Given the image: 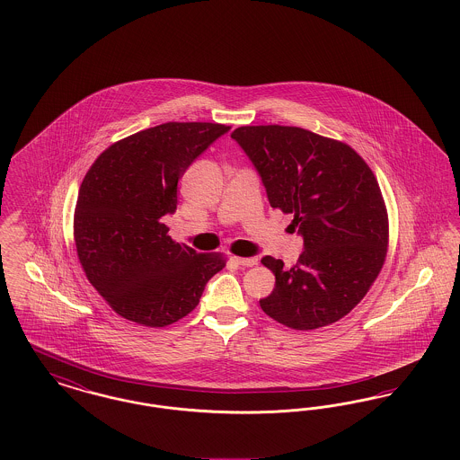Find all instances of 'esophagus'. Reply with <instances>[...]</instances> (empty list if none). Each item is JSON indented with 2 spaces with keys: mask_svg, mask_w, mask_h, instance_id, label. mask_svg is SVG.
Here are the masks:
<instances>
[{
  "mask_svg": "<svg viewBox=\"0 0 460 460\" xmlns=\"http://www.w3.org/2000/svg\"><path fill=\"white\" fill-rule=\"evenodd\" d=\"M233 261L243 267H253L259 263L257 257H233Z\"/></svg>",
  "mask_w": 460,
  "mask_h": 460,
  "instance_id": "obj_1",
  "label": "esophagus"
}]
</instances>
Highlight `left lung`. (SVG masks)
Returning a JSON list of instances; mask_svg holds the SVG:
<instances>
[{"instance_id": "obj_1", "label": "left lung", "mask_w": 460, "mask_h": 460, "mask_svg": "<svg viewBox=\"0 0 460 460\" xmlns=\"http://www.w3.org/2000/svg\"><path fill=\"white\" fill-rule=\"evenodd\" d=\"M262 177L272 208L293 214L304 253L286 269L263 257L276 286L263 312L298 331L345 317L369 291L388 252V212L366 160L343 141L293 126L231 134Z\"/></svg>"}]
</instances>
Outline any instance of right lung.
<instances>
[{"label": "right lung", "instance_id": "add662e5", "mask_svg": "<svg viewBox=\"0 0 460 460\" xmlns=\"http://www.w3.org/2000/svg\"><path fill=\"white\" fill-rule=\"evenodd\" d=\"M212 122H167L109 146L91 165L74 212L77 257L89 283L120 317L164 328L199 304L222 253L175 243L162 222L177 208V182L219 136Z\"/></svg>", "mask_w": 460, "mask_h": 460}]
</instances>
